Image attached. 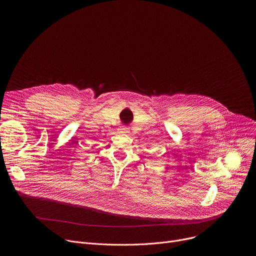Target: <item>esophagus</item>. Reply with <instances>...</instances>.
Wrapping results in <instances>:
<instances>
[{"mask_svg": "<svg viewBox=\"0 0 256 256\" xmlns=\"http://www.w3.org/2000/svg\"><path fill=\"white\" fill-rule=\"evenodd\" d=\"M120 132H124V134H128V128L126 126H122V128H120Z\"/></svg>", "mask_w": 256, "mask_h": 256, "instance_id": "esophagus-1", "label": "esophagus"}]
</instances>
